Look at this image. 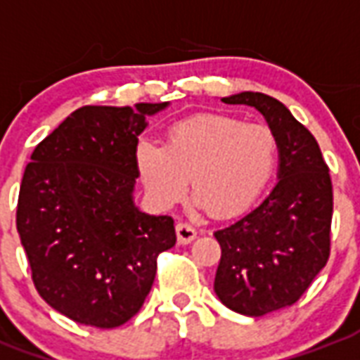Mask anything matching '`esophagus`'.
Segmentation results:
<instances>
[{
    "label": "esophagus",
    "mask_w": 360,
    "mask_h": 360,
    "mask_svg": "<svg viewBox=\"0 0 360 360\" xmlns=\"http://www.w3.org/2000/svg\"><path fill=\"white\" fill-rule=\"evenodd\" d=\"M175 233H177V242L179 244H191L196 238V229L188 223H177L175 225Z\"/></svg>",
    "instance_id": "obj_1"
}]
</instances>
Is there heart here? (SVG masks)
I'll use <instances>...</instances> for the list:
<instances>
[{"label": "heart", "mask_w": 360, "mask_h": 360, "mask_svg": "<svg viewBox=\"0 0 360 360\" xmlns=\"http://www.w3.org/2000/svg\"><path fill=\"white\" fill-rule=\"evenodd\" d=\"M278 164L271 127L225 114H194L169 124L164 146L143 139L135 169L148 200L169 207L187 188V177L207 214L227 217L262 194Z\"/></svg>", "instance_id": "obj_1"}]
</instances>
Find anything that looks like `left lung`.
<instances>
[{
    "label": "left lung",
    "mask_w": 360,
    "mask_h": 360,
    "mask_svg": "<svg viewBox=\"0 0 360 360\" xmlns=\"http://www.w3.org/2000/svg\"><path fill=\"white\" fill-rule=\"evenodd\" d=\"M227 105L255 106L278 139V183L233 225L215 231L221 259L214 290L223 305L262 316L294 305L330 257L334 194L319 143L281 101L244 91Z\"/></svg>",
    "instance_id": "obj_1"
}]
</instances>
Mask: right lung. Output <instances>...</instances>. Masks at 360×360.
<instances>
[{
  "mask_svg": "<svg viewBox=\"0 0 360 360\" xmlns=\"http://www.w3.org/2000/svg\"><path fill=\"white\" fill-rule=\"evenodd\" d=\"M166 103L82 106L24 169L17 231L38 294L79 324L116 328L139 313L156 262L175 246L169 215L133 206L135 146Z\"/></svg>",
  "mask_w": 360,
  "mask_h": 360,
  "instance_id": "1",
  "label": "right lung"
}]
</instances>
